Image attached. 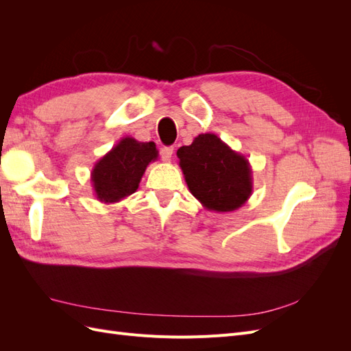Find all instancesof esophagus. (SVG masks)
Here are the masks:
<instances>
[{
  "label": "esophagus",
  "mask_w": 351,
  "mask_h": 351,
  "mask_svg": "<svg viewBox=\"0 0 351 351\" xmlns=\"http://www.w3.org/2000/svg\"><path fill=\"white\" fill-rule=\"evenodd\" d=\"M173 154H174V147L173 146H165L161 149V159L164 162H171Z\"/></svg>",
  "instance_id": "obj_1"
}]
</instances>
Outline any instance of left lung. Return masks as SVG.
<instances>
[{
  "label": "left lung",
  "instance_id": "8db88e82",
  "mask_svg": "<svg viewBox=\"0 0 351 351\" xmlns=\"http://www.w3.org/2000/svg\"><path fill=\"white\" fill-rule=\"evenodd\" d=\"M187 187L204 208L231 212L246 204L253 190L250 164L214 133L196 136L177 151Z\"/></svg>",
  "mask_w": 351,
  "mask_h": 351
}]
</instances>
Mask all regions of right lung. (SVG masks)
Returning <instances> with one entry per match:
<instances>
[{"label":"right lung","instance_id":"right-lung-1","mask_svg":"<svg viewBox=\"0 0 351 351\" xmlns=\"http://www.w3.org/2000/svg\"><path fill=\"white\" fill-rule=\"evenodd\" d=\"M158 159L154 142H137L125 136L95 164L90 173L95 196L102 204H115L133 195L146 167Z\"/></svg>","mask_w":351,"mask_h":351}]
</instances>
